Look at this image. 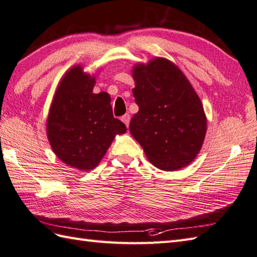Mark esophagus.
Listing matches in <instances>:
<instances>
[{"label":"esophagus","mask_w":257,"mask_h":257,"mask_svg":"<svg viewBox=\"0 0 257 257\" xmlns=\"http://www.w3.org/2000/svg\"><path fill=\"white\" fill-rule=\"evenodd\" d=\"M121 121H122V122H123V123L128 127V125H129V122H130V114H129V113H125V114H123V116L121 117Z\"/></svg>","instance_id":"esophagus-1"}]
</instances>
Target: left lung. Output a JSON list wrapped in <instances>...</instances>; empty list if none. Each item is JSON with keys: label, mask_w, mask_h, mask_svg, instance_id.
<instances>
[{"label": "left lung", "mask_w": 257, "mask_h": 257, "mask_svg": "<svg viewBox=\"0 0 257 257\" xmlns=\"http://www.w3.org/2000/svg\"><path fill=\"white\" fill-rule=\"evenodd\" d=\"M133 77L139 107L129 124L133 137L160 170L187 167L199 154L206 133L198 94L181 70L166 58L136 65Z\"/></svg>", "instance_id": "obj_1"}]
</instances>
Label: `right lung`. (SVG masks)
Wrapping results in <instances>:
<instances>
[{
  "mask_svg": "<svg viewBox=\"0 0 257 257\" xmlns=\"http://www.w3.org/2000/svg\"><path fill=\"white\" fill-rule=\"evenodd\" d=\"M95 77L75 66L59 83L47 117L52 149L67 166L89 171L98 166L116 135L125 125L113 118L110 96L94 94Z\"/></svg>",
  "mask_w": 257,
  "mask_h": 257,
  "instance_id": "1",
  "label": "right lung"
}]
</instances>
